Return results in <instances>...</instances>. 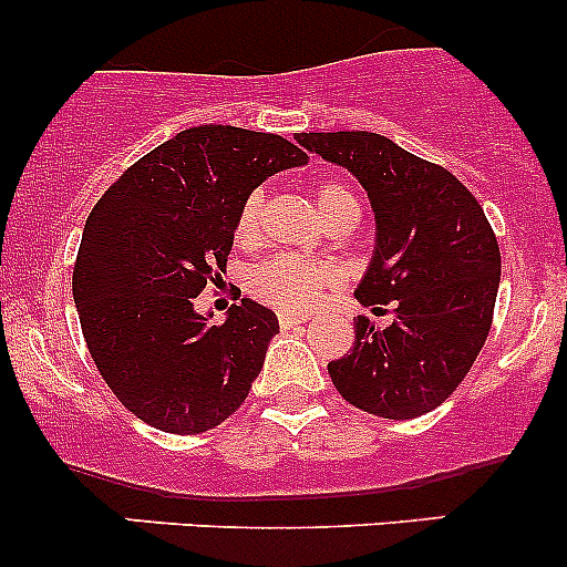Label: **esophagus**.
<instances>
[{"label": "esophagus", "instance_id": "34e87169", "mask_svg": "<svg viewBox=\"0 0 567 567\" xmlns=\"http://www.w3.org/2000/svg\"><path fill=\"white\" fill-rule=\"evenodd\" d=\"M301 323H305V318L290 316V312H279V326H282V329H296V326Z\"/></svg>", "mask_w": 567, "mask_h": 567}]
</instances>
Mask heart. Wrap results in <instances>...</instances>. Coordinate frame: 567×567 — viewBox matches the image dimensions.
I'll list each match as a JSON object with an SVG mask.
<instances>
[{
  "instance_id": "heart-1",
  "label": "heart",
  "mask_w": 567,
  "mask_h": 567,
  "mask_svg": "<svg viewBox=\"0 0 567 567\" xmlns=\"http://www.w3.org/2000/svg\"><path fill=\"white\" fill-rule=\"evenodd\" d=\"M316 203L323 219L337 214H359V199L348 186L337 181L320 183L316 192ZM260 194H249L244 199L236 219V241L241 247L257 241L260 236ZM337 285V271L329 262L307 260L299 255H277L271 260H262L260 266L251 268L249 290L262 305L282 312H307L326 299Z\"/></svg>"
}]
</instances>
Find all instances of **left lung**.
I'll return each mask as SVG.
<instances>
[{"mask_svg":"<svg viewBox=\"0 0 567 567\" xmlns=\"http://www.w3.org/2000/svg\"><path fill=\"white\" fill-rule=\"evenodd\" d=\"M357 175L375 210V251L357 299L392 323L359 316L351 351L329 362L337 392L384 420H414L466 379L494 320L502 257L483 208L439 164L370 131L296 134Z\"/></svg>","mask_w":567,"mask_h":567,"instance_id":"8db88e82","label":"left lung"}]
</instances>
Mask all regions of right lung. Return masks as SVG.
<instances>
[{"instance_id": "add662e5", "label": "right lung", "mask_w": 567, "mask_h": 567, "mask_svg": "<svg viewBox=\"0 0 567 567\" xmlns=\"http://www.w3.org/2000/svg\"><path fill=\"white\" fill-rule=\"evenodd\" d=\"M307 158L277 134L197 125L131 164L90 210L73 301L95 368L142 422L186 436L241 409L279 320L241 299L210 326L194 299L221 279L244 199Z\"/></svg>"}]
</instances>
